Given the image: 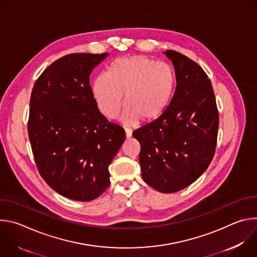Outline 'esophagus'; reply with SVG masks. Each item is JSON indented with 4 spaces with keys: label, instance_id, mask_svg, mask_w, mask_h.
Here are the masks:
<instances>
[{
    "label": "esophagus",
    "instance_id": "34e87169",
    "mask_svg": "<svg viewBox=\"0 0 257 257\" xmlns=\"http://www.w3.org/2000/svg\"><path fill=\"white\" fill-rule=\"evenodd\" d=\"M124 129H125L126 137H127V138H130V137L132 136V129H131V128H127V127H125Z\"/></svg>",
    "mask_w": 257,
    "mask_h": 257
}]
</instances>
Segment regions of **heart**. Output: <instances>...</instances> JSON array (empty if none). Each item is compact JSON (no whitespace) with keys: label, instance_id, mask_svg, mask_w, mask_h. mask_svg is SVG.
Returning <instances> with one entry per match:
<instances>
[{"label":"heart","instance_id":"obj_1","mask_svg":"<svg viewBox=\"0 0 257 257\" xmlns=\"http://www.w3.org/2000/svg\"><path fill=\"white\" fill-rule=\"evenodd\" d=\"M174 85V73L168 65L132 56L118 59L109 66L107 75L97 76L92 94L100 113L108 119L117 117L125 96L122 121L135 124L140 118H158L171 99Z\"/></svg>","mask_w":257,"mask_h":257}]
</instances>
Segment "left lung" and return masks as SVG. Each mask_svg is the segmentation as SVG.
I'll list each match as a JSON object with an SVG mask.
<instances>
[{"instance_id":"8db88e82","label":"left lung","mask_w":257,"mask_h":257,"mask_svg":"<svg viewBox=\"0 0 257 257\" xmlns=\"http://www.w3.org/2000/svg\"><path fill=\"white\" fill-rule=\"evenodd\" d=\"M172 61L176 88L170 104L155 121L133 132L146 184L163 193L186 188L208 168L214 156L218 112L210 80L194 61L178 52Z\"/></svg>"}]
</instances>
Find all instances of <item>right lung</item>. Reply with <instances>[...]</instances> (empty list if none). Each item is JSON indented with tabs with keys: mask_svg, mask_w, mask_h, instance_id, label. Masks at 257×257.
I'll return each instance as SVG.
<instances>
[{
	"mask_svg": "<svg viewBox=\"0 0 257 257\" xmlns=\"http://www.w3.org/2000/svg\"><path fill=\"white\" fill-rule=\"evenodd\" d=\"M108 56L70 54L52 63L32 88L28 136L38 170L59 194L77 201L100 196L108 166L125 140L124 129L101 115L89 84Z\"/></svg>",
	"mask_w": 257,
	"mask_h": 257,
	"instance_id": "right-lung-1",
	"label": "right lung"
}]
</instances>
